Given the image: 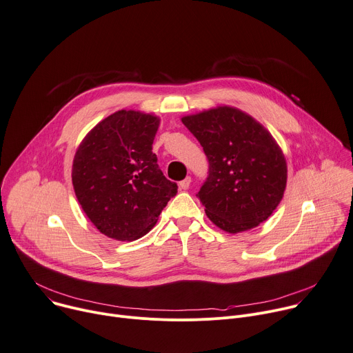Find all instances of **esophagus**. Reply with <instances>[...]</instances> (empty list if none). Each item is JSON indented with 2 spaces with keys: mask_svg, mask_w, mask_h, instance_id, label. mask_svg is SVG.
Returning <instances> with one entry per match:
<instances>
[{
  "mask_svg": "<svg viewBox=\"0 0 353 353\" xmlns=\"http://www.w3.org/2000/svg\"><path fill=\"white\" fill-rule=\"evenodd\" d=\"M190 184H191V177H185L184 180H181V181L179 183V185H180L181 190H187V188L190 187Z\"/></svg>",
  "mask_w": 353,
  "mask_h": 353,
  "instance_id": "esophagus-1",
  "label": "esophagus"
}]
</instances>
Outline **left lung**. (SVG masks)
<instances>
[{
	"instance_id": "1",
	"label": "left lung",
	"mask_w": 353,
	"mask_h": 353,
	"mask_svg": "<svg viewBox=\"0 0 353 353\" xmlns=\"http://www.w3.org/2000/svg\"><path fill=\"white\" fill-rule=\"evenodd\" d=\"M208 159V177L197 197L222 231L258 227L280 204L285 159L266 128L234 107H216L181 118Z\"/></svg>"
}]
</instances>
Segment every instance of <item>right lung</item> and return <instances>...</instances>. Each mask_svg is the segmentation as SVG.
I'll return each instance as SVG.
<instances>
[{
    "mask_svg": "<svg viewBox=\"0 0 353 353\" xmlns=\"http://www.w3.org/2000/svg\"><path fill=\"white\" fill-rule=\"evenodd\" d=\"M160 119L121 110L95 125L72 169L76 197L101 234L117 241L146 235L176 196L177 184L159 169L152 143Z\"/></svg>",
    "mask_w": 353,
    "mask_h": 353,
    "instance_id": "1",
    "label": "right lung"
}]
</instances>
